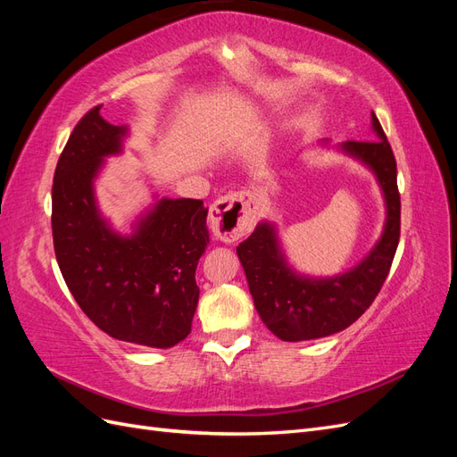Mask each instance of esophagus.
Wrapping results in <instances>:
<instances>
[{
    "mask_svg": "<svg viewBox=\"0 0 457 457\" xmlns=\"http://www.w3.org/2000/svg\"><path fill=\"white\" fill-rule=\"evenodd\" d=\"M257 220V205L250 192H230L210 207V225L217 238L234 242L252 232Z\"/></svg>",
    "mask_w": 457,
    "mask_h": 457,
    "instance_id": "esophagus-1",
    "label": "esophagus"
}]
</instances>
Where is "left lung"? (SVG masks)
I'll list each match as a JSON object with an SVG mask.
<instances>
[{"instance_id": "obj_1", "label": "left lung", "mask_w": 457, "mask_h": 457, "mask_svg": "<svg viewBox=\"0 0 457 457\" xmlns=\"http://www.w3.org/2000/svg\"><path fill=\"white\" fill-rule=\"evenodd\" d=\"M371 141H347L339 148L373 171L383 190L386 219L379 242L358 265L331 278H309L286 262L272 223L262 220L237 253L261 320L282 341L328 337L361 318L391 270L400 238L396 160L378 116L371 112Z\"/></svg>"}]
</instances>
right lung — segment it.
I'll return each mask as SVG.
<instances>
[{
    "mask_svg": "<svg viewBox=\"0 0 457 457\" xmlns=\"http://www.w3.org/2000/svg\"><path fill=\"white\" fill-rule=\"evenodd\" d=\"M126 126L101 106L81 118L53 179V244L62 278L79 309L110 337L168 349L192 328L200 287L198 259L210 244L202 200L162 198L129 237L99 213L93 181L106 156L120 154Z\"/></svg>",
    "mask_w": 457,
    "mask_h": 457,
    "instance_id": "1",
    "label": "right lung"
}]
</instances>
